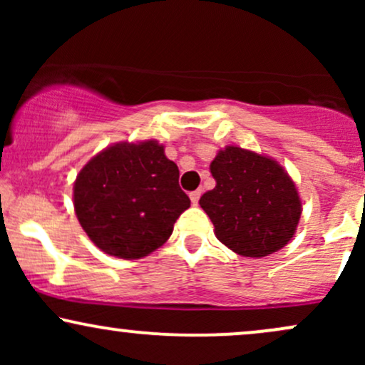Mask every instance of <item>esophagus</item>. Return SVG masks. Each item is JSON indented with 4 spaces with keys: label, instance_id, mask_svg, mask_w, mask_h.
Wrapping results in <instances>:
<instances>
[{
    "label": "esophagus",
    "instance_id": "1",
    "mask_svg": "<svg viewBox=\"0 0 365 365\" xmlns=\"http://www.w3.org/2000/svg\"><path fill=\"white\" fill-rule=\"evenodd\" d=\"M199 199H200V190H194V192H190V200H192V204H197V202H199Z\"/></svg>",
    "mask_w": 365,
    "mask_h": 365
}]
</instances>
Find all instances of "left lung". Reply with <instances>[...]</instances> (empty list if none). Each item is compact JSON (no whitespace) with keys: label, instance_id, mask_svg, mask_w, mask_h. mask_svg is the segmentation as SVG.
Wrapping results in <instances>:
<instances>
[{"label":"left lung","instance_id":"left-lung-1","mask_svg":"<svg viewBox=\"0 0 365 365\" xmlns=\"http://www.w3.org/2000/svg\"><path fill=\"white\" fill-rule=\"evenodd\" d=\"M209 170L216 187L200 197L199 204L221 244L244 257H264L292 240L302 202L278 161L226 145Z\"/></svg>","mask_w":365,"mask_h":365}]
</instances>
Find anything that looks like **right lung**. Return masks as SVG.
Instances as JSON below:
<instances>
[{"label":"right lung","mask_w":365,"mask_h":365,"mask_svg":"<svg viewBox=\"0 0 365 365\" xmlns=\"http://www.w3.org/2000/svg\"><path fill=\"white\" fill-rule=\"evenodd\" d=\"M158 140L118 142L96 154L73 183L78 223L103 252L140 259L161 247L190 199Z\"/></svg>","instance_id":"add662e5"}]
</instances>
